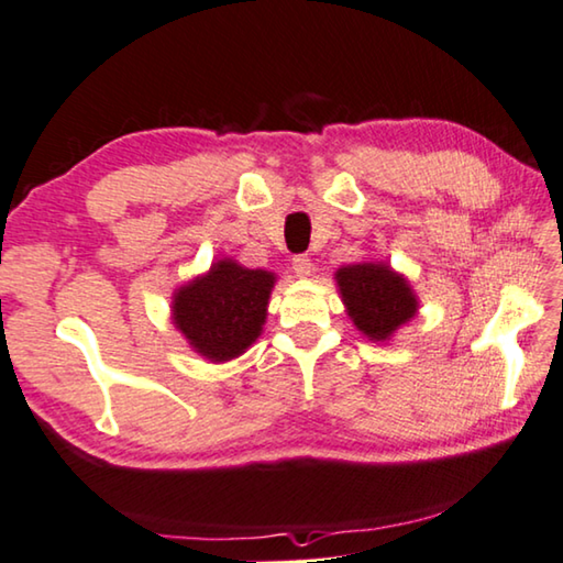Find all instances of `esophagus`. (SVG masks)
Returning <instances> with one entry per match:
<instances>
[{"label":"esophagus","instance_id":"obj_1","mask_svg":"<svg viewBox=\"0 0 563 563\" xmlns=\"http://www.w3.org/2000/svg\"><path fill=\"white\" fill-rule=\"evenodd\" d=\"M292 271H296L298 278H308L313 273V261L308 255H296L292 257Z\"/></svg>","mask_w":563,"mask_h":563}]
</instances>
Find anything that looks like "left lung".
<instances>
[{
  "instance_id": "1",
  "label": "left lung",
  "mask_w": 563,
  "mask_h": 563,
  "mask_svg": "<svg viewBox=\"0 0 563 563\" xmlns=\"http://www.w3.org/2000/svg\"><path fill=\"white\" fill-rule=\"evenodd\" d=\"M347 316L371 341H386L416 313V296L406 278L378 263L347 265L335 273Z\"/></svg>"
}]
</instances>
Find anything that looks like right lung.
<instances>
[{
  "label": "right lung",
  "mask_w": 563,
  "mask_h": 563,
  "mask_svg": "<svg viewBox=\"0 0 563 563\" xmlns=\"http://www.w3.org/2000/svg\"><path fill=\"white\" fill-rule=\"evenodd\" d=\"M275 275L220 261L205 278L180 288L173 302L175 325L210 361H230L261 335Z\"/></svg>",
  "instance_id": "obj_1"
}]
</instances>
